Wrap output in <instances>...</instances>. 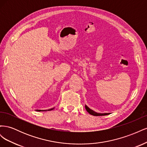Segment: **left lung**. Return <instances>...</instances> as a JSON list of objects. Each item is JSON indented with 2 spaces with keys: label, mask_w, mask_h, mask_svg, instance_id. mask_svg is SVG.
<instances>
[{
  "label": "left lung",
  "mask_w": 147,
  "mask_h": 147,
  "mask_svg": "<svg viewBox=\"0 0 147 147\" xmlns=\"http://www.w3.org/2000/svg\"><path fill=\"white\" fill-rule=\"evenodd\" d=\"M85 109L86 110L87 112L91 114V115H94V116H104V115H109L110 114V113H97L96 112H94V110H91V109H90L88 107L87 105H85Z\"/></svg>",
  "instance_id": "8db88e82"
}]
</instances>
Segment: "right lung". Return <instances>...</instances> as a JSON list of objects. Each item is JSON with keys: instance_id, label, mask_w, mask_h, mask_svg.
<instances>
[{"instance_id": "1", "label": "right lung", "mask_w": 147, "mask_h": 147, "mask_svg": "<svg viewBox=\"0 0 147 147\" xmlns=\"http://www.w3.org/2000/svg\"><path fill=\"white\" fill-rule=\"evenodd\" d=\"M55 109V107L54 108H52V109H48V110H35V111H38V112H43V111H50V110H53Z\"/></svg>"}]
</instances>
